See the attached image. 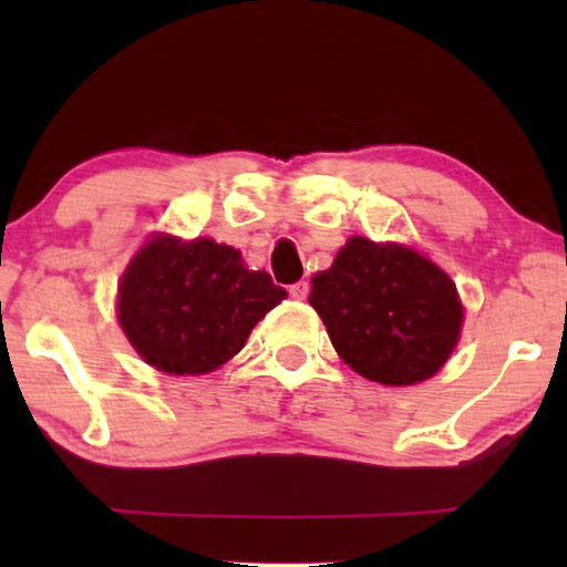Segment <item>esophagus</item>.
I'll return each instance as SVG.
<instances>
[{"label": "esophagus", "mask_w": 567, "mask_h": 567, "mask_svg": "<svg viewBox=\"0 0 567 567\" xmlns=\"http://www.w3.org/2000/svg\"><path fill=\"white\" fill-rule=\"evenodd\" d=\"M289 293L293 299H307V293H309V284L307 281H297V284H291L289 286Z\"/></svg>", "instance_id": "esophagus-1"}]
</instances>
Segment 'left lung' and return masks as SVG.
<instances>
[{"mask_svg":"<svg viewBox=\"0 0 567 567\" xmlns=\"http://www.w3.org/2000/svg\"><path fill=\"white\" fill-rule=\"evenodd\" d=\"M309 305L340 359L371 382L402 386L444 367L462 305L444 270L402 245L351 237L330 270L312 278Z\"/></svg>","mask_w":567,"mask_h":567,"instance_id":"8db88e82","label":"left lung"}]
</instances>
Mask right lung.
<instances>
[{
  "label": "right lung",
  "mask_w": 567,
  "mask_h": 567,
  "mask_svg": "<svg viewBox=\"0 0 567 567\" xmlns=\"http://www.w3.org/2000/svg\"><path fill=\"white\" fill-rule=\"evenodd\" d=\"M286 291L266 270H247L235 247L157 237L131 260L118 320L146 363L167 374H206L245 346Z\"/></svg>",
  "instance_id": "1"
}]
</instances>
